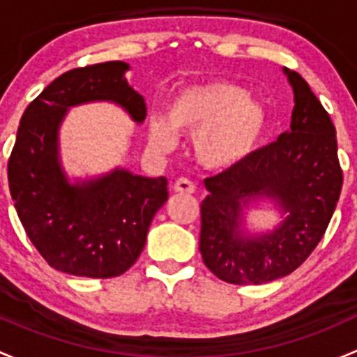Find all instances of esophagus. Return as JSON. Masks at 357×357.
<instances>
[{
    "label": "esophagus",
    "instance_id": "obj_1",
    "mask_svg": "<svg viewBox=\"0 0 357 357\" xmlns=\"http://www.w3.org/2000/svg\"><path fill=\"white\" fill-rule=\"evenodd\" d=\"M194 190H196V185H194V183L190 182L189 178L175 180L174 192H177V194H194Z\"/></svg>",
    "mask_w": 357,
    "mask_h": 357
}]
</instances>
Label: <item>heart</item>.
Segmentation results:
<instances>
[{
    "label": "heart",
    "instance_id": "obj_1",
    "mask_svg": "<svg viewBox=\"0 0 357 357\" xmlns=\"http://www.w3.org/2000/svg\"><path fill=\"white\" fill-rule=\"evenodd\" d=\"M270 115L259 99L232 80L183 86L168 98L165 119L149 120L148 141L158 153L175 146V132L192 134L197 163L227 172L244 163L259 148Z\"/></svg>",
    "mask_w": 357,
    "mask_h": 357
}]
</instances>
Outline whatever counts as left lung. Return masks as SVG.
I'll use <instances>...</instances> for the list:
<instances>
[{"label": "left lung", "instance_id": "8db88e82", "mask_svg": "<svg viewBox=\"0 0 357 357\" xmlns=\"http://www.w3.org/2000/svg\"><path fill=\"white\" fill-rule=\"evenodd\" d=\"M294 93L290 128L242 165L204 180L199 251L223 282L259 285L292 273L321 241L342 189L335 127L297 72L284 68ZM271 200L282 222L251 233V204Z\"/></svg>", "mask_w": 357, "mask_h": 357}]
</instances>
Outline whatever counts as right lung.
<instances>
[{
	"mask_svg": "<svg viewBox=\"0 0 357 357\" xmlns=\"http://www.w3.org/2000/svg\"><path fill=\"white\" fill-rule=\"evenodd\" d=\"M130 65L106 61L54 79L22 115L8 160L15 209L39 255L75 277L125 273L146 244L153 216L168 199V180L116 167L91 178H70L61 165L60 127L73 106L106 101L146 119L144 98L128 86Z\"/></svg>",
	"mask_w": 357,
	"mask_h": 357,
	"instance_id": "obj_1",
	"label": "right lung"
}]
</instances>
